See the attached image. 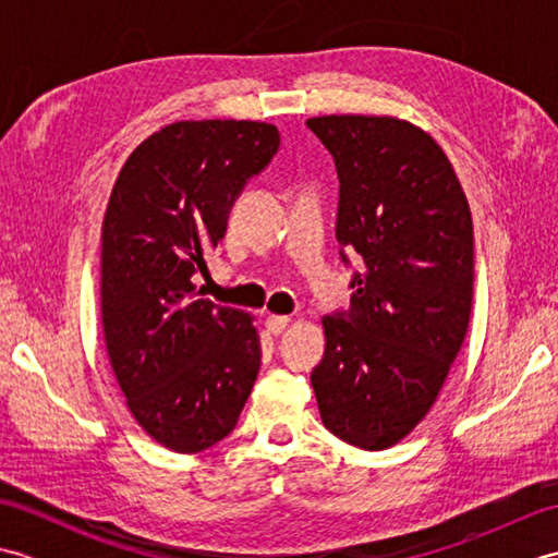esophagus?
Instances as JSON below:
<instances>
[{"instance_id":"34e87169","label":"esophagus","mask_w":558,"mask_h":558,"mask_svg":"<svg viewBox=\"0 0 558 558\" xmlns=\"http://www.w3.org/2000/svg\"><path fill=\"white\" fill-rule=\"evenodd\" d=\"M288 326H290V316H278V314L266 316V328H268V333H272V336H280Z\"/></svg>"}]
</instances>
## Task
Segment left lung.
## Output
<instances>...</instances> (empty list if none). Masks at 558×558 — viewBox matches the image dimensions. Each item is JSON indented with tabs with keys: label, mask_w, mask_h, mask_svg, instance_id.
Here are the masks:
<instances>
[{
	"label": "left lung",
	"mask_w": 558,
	"mask_h": 558,
	"mask_svg": "<svg viewBox=\"0 0 558 558\" xmlns=\"http://www.w3.org/2000/svg\"><path fill=\"white\" fill-rule=\"evenodd\" d=\"M336 160V236L357 256L348 314L324 316L312 372L328 432L364 450L402 441L432 410L468 333L475 246L453 165L398 117L306 120Z\"/></svg>",
	"instance_id": "left-lung-1"
}]
</instances>
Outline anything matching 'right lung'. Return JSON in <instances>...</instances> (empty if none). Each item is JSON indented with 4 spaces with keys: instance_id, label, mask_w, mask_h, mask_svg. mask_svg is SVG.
Masks as SVG:
<instances>
[{
    "instance_id": "add662e5",
    "label": "right lung",
    "mask_w": 558,
    "mask_h": 558,
    "mask_svg": "<svg viewBox=\"0 0 558 558\" xmlns=\"http://www.w3.org/2000/svg\"><path fill=\"white\" fill-rule=\"evenodd\" d=\"M266 122H174L126 158L102 220L105 345L144 432L177 453L228 436L252 393L254 316L196 300L204 252L228 230L244 184L278 153Z\"/></svg>"
}]
</instances>
